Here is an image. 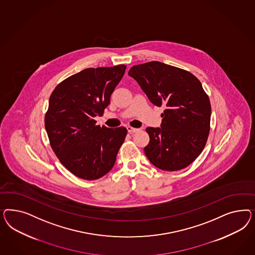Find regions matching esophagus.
I'll return each instance as SVG.
<instances>
[{"instance_id": "obj_1", "label": "esophagus", "mask_w": 255, "mask_h": 255, "mask_svg": "<svg viewBox=\"0 0 255 255\" xmlns=\"http://www.w3.org/2000/svg\"><path fill=\"white\" fill-rule=\"evenodd\" d=\"M127 131H128V132H130V133H132V132L138 131L139 129L138 128H132L131 126H128V127H127Z\"/></svg>"}]
</instances>
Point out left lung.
Listing matches in <instances>:
<instances>
[{
    "label": "left lung",
    "mask_w": 255,
    "mask_h": 255,
    "mask_svg": "<svg viewBox=\"0 0 255 255\" xmlns=\"http://www.w3.org/2000/svg\"><path fill=\"white\" fill-rule=\"evenodd\" d=\"M132 77L149 101L165 107L161 127H147L145 154L165 171L187 167L200 155L209 132L211 108L200 81L185 70L160 62L134 65Z\"/></svg>",
    "instance_id": "obj_1"
}]
</instances>
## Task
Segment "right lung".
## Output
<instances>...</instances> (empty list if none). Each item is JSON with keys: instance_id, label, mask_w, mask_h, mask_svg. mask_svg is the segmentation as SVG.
I'll list each match as a JSON object with an SVG mask.
<instances>
[{"instance_id": "1", "label": "right lung", "mask_w": 255, "mask_h": 255, "mask_svg": "<svg viewBox=\"0 0 255 255\" xmlns=\"http://www.w3.org/2000/svg\"><path fill=\"white\" fill-rule=\"evenodd\" d=\"M126 66L87 68L64 79L48 101L45 127L60 162L78 178L93 180L108 174L127 134L125 127L95 125Z\"/></svg>"}]
</instances>
